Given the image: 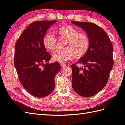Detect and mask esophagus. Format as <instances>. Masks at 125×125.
<instances>
[{"mask_svg": "<svg viewBox=\"0 0 125 125\" xmlns=\"http://www.w3.org/2000/svg\"><path fill=\"white\" fill-rule=\"evenodd\" d=\"M60 65H61V67H65V66H66V64H64V63H61Z\"/></svg>", "mask_w": 125, "mask_h": 125, "instance_id": "esophagus-1", "label": "esophagus"}]
</instances>
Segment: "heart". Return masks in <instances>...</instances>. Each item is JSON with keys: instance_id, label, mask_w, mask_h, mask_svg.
Listing matches in <instances>:
<instances>
[{"instance_id": "heart-1", "label": "heart", "mask_w": 125, "mask_h": 125, "mask_svg": "<svg viewBox=\"0 0 125 125\" xmlns=\"http://www.w3.org/2000/svg\"><path fill=\"white\" fill-rule=\"evenodd\" d=\"M55 33L60 38L65 40V49L57 50L53 54L52 58L56 62L64 63L73 57L76 58L83 57L88 52L90 47L88 36L80 33L75 27L64 25L56 29ZM43 44L49 51H55L57 47V40L52 33H47L43 36Z\"/></svg>"}]
</instances>
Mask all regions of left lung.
Wrapping results in <instances>:
<instances>
[{
    "instance_id": "left-lung-1",
    "label": "left lung",
    "mask_w": 125,
    "mask_h": 125,
    "mask_svg": "<svg viewBox=\"0 0 125 125\" xmlns=\"http://www.w3.org/2000/svg\"><path fill=\"white\" fill-rule=\"evenodd\" d=\"M86 31L90 40L88 52L78 61L84 67L71 65L72 86L82 97H92L106 85L113 67V45L106 33L94 23L71 21Z\"/></svg>"
}]
</instances>
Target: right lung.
<instances>
[{"label":"right lung","mask_w":125,"mask_h":125,"mask_svg":"<svg viewBox=\"0 0 125 125\" xmlns=\"http://www.w3.org/2000/svg\"><path fill=\"white\" fill-rule=\"evenodd\" d=\"M32 22L21 34L15 44L14 64L23 87L33 96L43 98L55 88V76L61 69L58 62L49 63L52 56L47 52L43 38L56 22Z\"/></svg>","instance_id":"right-lung-1"}]
</instances>
